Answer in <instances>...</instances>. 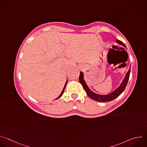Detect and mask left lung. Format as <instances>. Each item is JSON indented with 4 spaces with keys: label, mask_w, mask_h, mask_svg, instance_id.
Segmentation results:
<instances>
[{
    "label": "left lung",
    "mask_w": 147,
    "mask_h": 147,
    "mask_svg": "<svg viewBox=\"0 0 147 147\" xmlns=\"http://www.w3.org/2000/svg\"><path fill=\"white\" fill-rule=\"evenodd\" d=\"M116 43H117L118 44L121 45L123 47H124V48H126V47H125V44L121 40H120L119 39H116ZM130 69H129V71H127L126 74H125L124 78L123 79V81L121 83V84L119 86V87L117 88L112 92H111L109 94H107V95H100V94H96V93L92 92L89 88V87L87 85V84L86 83L84 79V74L82 71H81L80 74L79 81H80V82L82 84L84 89L85 90L87 94L91 99H92L93 100H96V101H99V102H109V101H111V100L115 99L117 97H118L123 92L125 87H126V86L127 84V82H128L129 77H130Z\"/></svg>",
    "instance_id": "left-lung-1"
}]
</instances>
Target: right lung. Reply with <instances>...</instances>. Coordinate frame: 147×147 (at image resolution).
<instances>
[{
	"instance_id": "1",
	"label": "right lung",
	"mask_w": 147,
	"mask_h": 147,
	"mask_svg": "<svg viewBox=\"0 0 147 147\" xmlns=\"http://www.w3.org/2000/svg\"><path fill=\"white\" fill-rule=\"evenodd\" d=\"M67 81H66V84H65V86H64V88H63V91H62V92H61V93L60 94V95L56 99H57L58 98H59L60 97H61V95H63V92H64V91H65V88H66V85H67Z\"/></svg>"
}]
</instances>
